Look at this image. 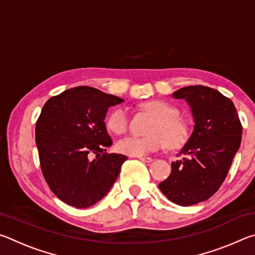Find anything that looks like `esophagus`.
I'll list each match as a JSON object with an SVG mask.
<instances>
[{"instance_id": "obj_1", "label": "esophagus", "mask_w": 255, "mask_h": 255, "mask_svg": "<svg viewBox=\"0 0 255 255\" xmlns=\"http://www.w3.org/2000/svg\"><path fill=\"white\" fill-rule=\"evenodd\" d=\"M137 157L139 158L140 161L146 162V163H150V162H153V158H152V157H147V156H137Z\"/></svg>"}]
</instances>
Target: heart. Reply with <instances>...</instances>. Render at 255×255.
<instances>
[{"label":"heart","instance_id":"1","mask_svg":"<svg viewBox=\"0 0 255 255\" xmlns=\"http://www.w3.org/2000/svg\"><path fill=\"white\" fill-rule=\"evenodd\" d=\"M141 108L154 117L147 130L149 135L123 138L116 146L118 152L129 156H143L166 146L172 149L180 148L187 143L190 137L189 126L179 117L174 107L159 99H150L141 103ZM128 124V112L125 108H115L106 117V127L117 135L127 131Z\"/></svg>","mask_w":255,"mask_h":255}]
</instances>
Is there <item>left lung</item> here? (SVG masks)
I'll return each mask as SVG.
<instances>
[{
  "label": "left lung",
  "instance_id": "left-lung-1",
  "mask_svg": "<svg viewBox=\"0 0 255 255\" xmlns=\"http://www.w3.org/2000/svg\"><path fill=\"white\" fill-rule=\"evenodd\" d=\"M172 97L187 101L195 126L179 152L183 157L171 163V174L158 188L185 207L209 199L221 187L240 148L242 125L234 103L217 90L191 85Z\"/></svg>",
  "mask_w": 255,
  "mask_h": 255
}]
</instances>
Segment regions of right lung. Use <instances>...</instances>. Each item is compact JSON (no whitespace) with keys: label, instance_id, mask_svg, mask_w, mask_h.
<instances>
[{"label":"right lung","instance_id":"add662e5","mask_svg":"<svg viewBox=\"0 0 255 255\" xmlns=\"http://www.w3.org/2000/svg\"><path fill=\"white\" fill-rule=\"evenodd\" d=\"M124 99L90 86L50 98L36 124V143L46 182L55 196L76 208L105 197L127 156L108 154L112 145L106 116Z\"/></svg>","mask_w":255,"mask_h":255}]
</instances>
